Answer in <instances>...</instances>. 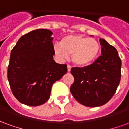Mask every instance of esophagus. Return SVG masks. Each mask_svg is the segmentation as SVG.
Wrapping results in <instances>:
<instances>
[{"label":"esophagus","instance_id":"esophagus-1","mask_svg":"<svg viewBox=\"0 0 129 129\" xmlns=\"http://www.w3.org/2000/svg\"><path fill=\"white\" fill-rule=\"evenodd\" d=\"M67 68H68V72H70V70H71V66H69V65H68Z\"/></svg>","mask_w":129,"mask_h":129}]
</instances>
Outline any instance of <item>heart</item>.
Here are the masks:
<instances>
[{
    "label": "heart",
    "mask_w": 129,
    "mask_h": 129,
    "mask_svg": "<svg viewBox=\"0 0 129 129\" xmlns=\"http://www.w3.org/2000/svg\"><path fill=\"white\" fill-rule=\"evenodd\" d=\"M100 43L92 38L81 35H68L63 37L60 45H54V52L60 60L71 55V61L76 66H89L97 60L100 54Z\"/></svg>",
    "instance_id": "heart-1"
}]
</instances>
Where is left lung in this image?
Returning a JSON list of instances; mask_svg holds the SVG:
<instances>
[{
	"mask_svg": "<svg viewBox=\"0 0 129 129\" xmlns=\"http://www.w3.org/2000/svg\"><path fill=\"white\" fill-rule=\"evenodd\" d=\"M100 43L102 55L92 64L71 69L75 81L70 86V92L79 103L88 107L108 102L121 79L122 61L117 51L106 40L100 39Z\"/></svg>",
	"mask_w": 129,
	"mask_h": 129,
	"instance_id": "8db88e82",
	"label": "left lung"
}]
</instances>
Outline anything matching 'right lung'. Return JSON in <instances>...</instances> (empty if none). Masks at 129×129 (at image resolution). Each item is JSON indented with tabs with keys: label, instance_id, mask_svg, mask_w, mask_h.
Listing matches in <instances>:
<instances>
[{
	"label": "right lung",
	"instance_id": "obj_1",
	"mask_svg": "<svg viewBox=\"0 0 129 129\" xmlns=\"http://www.w3.org/2000/svg\"><path fill=\"white\" fill-rule=\"evenodd\" d=\"M52 32L37 29L18 39L10 54L7 78L13 95L22 104L42 105L53 84L67 73V66L53 59Z\"/></svg>",
	"mask_w": 129,
	"mask_h": 129
}]
</instances>
